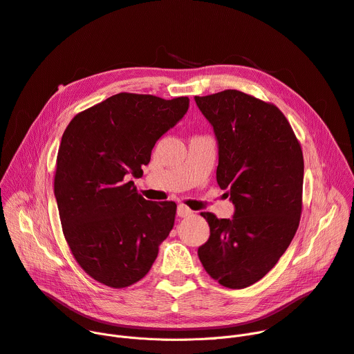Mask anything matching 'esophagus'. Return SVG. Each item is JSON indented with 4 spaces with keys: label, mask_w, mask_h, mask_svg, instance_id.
Returning a JSON list of instances; mask_svg holds the SVG:
<instances>
[{
    "label": "esophagus",
    "mask_w": 354,
    "mask_h": 354,
    "mask_svg": "<svg viewBox=\"0 0 354 354\" xmlns=\"http://www.w3.org/2000/svg\"><path fill=\"white\" fill-rule=\"evenodd\" d=\"M192 214H193V211L189 209L187 205H184V204H180V205L177 207V215L181 216V218H185V216L192 215Z\"/></svg>",
    "instance_id": "34e87169"
}]
</instances>
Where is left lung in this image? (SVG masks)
Masks as SVG:
<instances>
[{"instance_id":"8db88e82","label":"left lung","mask_w":354,"mask_h":354,"mask_svg":"<svg viewBox=\"0 0 354 354\" xmlns=\"http://www.w3.org/2000/svg\"><path fill=\"white\" fill-rule=\"evenodd\" d=\"M194 99L218 142L216 183L235 207L232 218L201 212L209 238L198 258L212 279L243 289L277 265L296 234L302 149L275 104L235 89Z\"/></svg>"}]
</instances>
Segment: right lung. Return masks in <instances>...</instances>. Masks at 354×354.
I'll return each mask as SVG.
<instances>
[{
    "instance_id": "obj_1",
    "label": "right lung",
    "mask_w": 354,
    "mask_h": 354,
    "mask_svg": "<svg viewBox=\"0 0 354 354\" xmlns=\"http://www.w3.org/2000/svg\"><path fill=\"white\" fill-rule=\"evenodd\" d=\"M188 104L187 96L118 93L64 131L53 181L62 231L80 268L106 286L140 281L173 230L176 203L145 200L129 178L143 176L156 142Z\"/></svg>"
}]
</instances>
